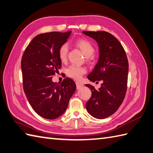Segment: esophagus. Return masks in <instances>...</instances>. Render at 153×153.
<instances>
[{
  "instance_id": "1",
  "label": "esophagus",
  "mask_w": 153,
  "mask_h": 153,
  "mask_svg": "<svg viewBox=\"0 0 153 153\" xmlns=\"http://www.w3.org/2000/svg\"><path fill=\"white\" fill-rule=\"evenodd\" d=\"M76 88L77 89H80L82 88V87L84 86V85L82 83H80V82H76Z\"/></svg>"
}]
</instances>
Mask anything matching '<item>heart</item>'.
<instances>
[{
    "instance_id": "b5f03b06",
    "label": "heart",
    "mask_w": 153,
    "mask_h": 153,
    "mask_svg": "<svg viewBox=\"0 0 153 153\" xmlns=\"http://www.w3.org/2000/svg\"><path fill=\"white\" fill-rule=\"evenodd\" d=\"M75 45L79 48L82 54L87 58V61H91L92 55L94 53V48L88 40L85 39H80L77 40L75 42ZM68 54V47L66 44L62 45L59 49V57L61 62L65 63L67 59ZM86 73V69L83 67H80L71 65L67 68V74L68 76H70L75 80H79L84 74Z\"/></svg>"
}]
</instances>
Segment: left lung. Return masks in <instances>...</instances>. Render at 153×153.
Returning <instances> with one entry per match:
<instances>
[{
  "mask_svg": "<svg viewBox=\"0 0 153 153\" xmlns=\"http://www.w3.org/2000/svg\"><path fill=\"white\" fill-rule=\"evenodd\" d=\"M82 33L96 40L99 48V59L87 77L92 82L102 81L96 90L90 85L92 96L86 103L87 111L96 119H104L116 112L127 91L129 64L123 46L111 33L104 31Z\"/></svg>",
  "mask_w": 153,
  "mask_h": 153,
  "instance_id": "8db88e82",
  "label": "left lung"
}]
</instances>
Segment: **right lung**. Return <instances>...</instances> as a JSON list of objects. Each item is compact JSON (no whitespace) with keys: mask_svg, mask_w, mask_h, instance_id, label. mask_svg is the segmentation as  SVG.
Instances as JSON below:
<instances>
[{"mask_svg":"<svg viewBox=\"0 0 153 153\" xmlns=\"http://www.w3.org/2000/svg\"><path fill=\"white\" fill-rule=\"evenodd\" d=\"M71 31L53 32L36 36L27 46L21 61L23 87L33 110L43 118L54 120L62 116L76 90L69 78L61 84L53 76L61 68L59 49L67 41Z\"/></svg>","mask_w":153,"mask_h":153,"instance_id":"1","label":"right lung"}]
</instances>
